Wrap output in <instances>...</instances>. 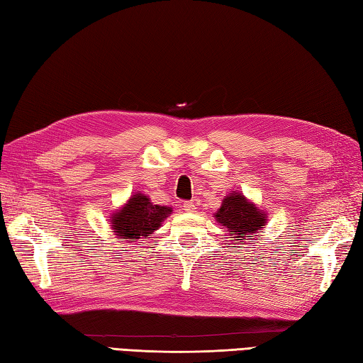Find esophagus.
Here are the masks:
<instances>
[{"label":"esophagus","mask_w":363,"mask_h":363,"mask_svg":"<svg viewBox=\"0 0 363 363\" xmlns=\"http://www.w3.org/2000/svg\"><path fill=\"white\" fill-rule=\"evenodd\" d=\"M184 211H187V212H190V213H194V212H196V204H195L194 201H187V203H184Z\"/></svg>","instance_id":"obj_1"}]
</instances>
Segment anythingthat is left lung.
<instances>
[{"label": "left lung", "mask_w": 363, "mask_h": 363, "mask_svg": "<svg viewBox=\"0 0 363 363\" xmlns=\"http://www.w3.org/2000/svg\"><path fill=\"white\" fill-rule=\"evenodd\" d=\"M213 217L218 225L225 226L229 238L234 240L230 243L234 245L233 248H237V245H246L251 237L259 240L262 229L268 221L267 212L238 190L225 196Z\"/></svg>", "instance_id": "left-lung-1"}]
</instances>
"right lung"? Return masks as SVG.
I'll list each match as a JSON object with an SVG mask.
<instances>
[{
  "mask_svg": "<svg viewBox=\"0 0 363 363\" xmlns=\"http://www.w3.org/2000/svg\"><path fill=\"white\" fill-rule=\"evenodd\" d=\"M172 212V207L154 204L150 196L135 191L120 209L111 213V229L117 238H125L128 243L137 242L156 233Z\"/></svg>",
  "mask_w": 363,
  "mask_h": 363,
  "instance_id": "obj_1",
  "label": "right lung"
}]
</instances>
